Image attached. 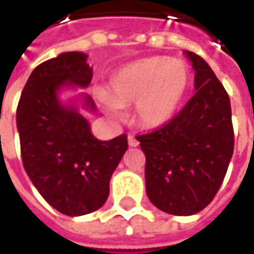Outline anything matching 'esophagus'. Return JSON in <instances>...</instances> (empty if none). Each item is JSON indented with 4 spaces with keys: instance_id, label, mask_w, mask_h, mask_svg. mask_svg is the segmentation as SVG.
Here are the masks:
<instances>
[{
    "instance_id": "1",
    "label": "esophagus",
    "mask_w": 254,
    "mask_h": 254,
    "mask_svg": "<svg viewBox=\"0 0 254 254\" xmlns=\"http://www.w3.org/2000/svg\"><path fill=\"white\" fill-rule=\"evenodd\" d=\"M127 144H129L130 147H136V145L139 144V141H138L133 135H129V136H127Z\"/></svg>"
}]
</instances>
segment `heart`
<instances>
[{
    "instance_id": "b5f03b06",
    "label": "heart",
    "mask_w": 254,
    "mask_h": 254,
    "mask_svg": "<svg viewBox=\"0 0 254 254\" xmlns=\"http://www.w3.org/2000/svg\"><path fill=\"white\" fill-rule=\"evenodd\" d=\"M191 82L190 69L184 62L171 57H151L121 69L110 80V112L118 107L135 106L139 125L157 127L168 124L179 110Z\"/></svg>"
}]
</instances>
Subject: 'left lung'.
<instances>
[{"mask_svg":"<svg viewBox=\"0 0 254 254\" xmlns=\"http://www.w3.org/2000/svg\"><path fill=\"white\" fill-rule=\"evenodd\" d=\"M185 56L195 70V94L168 124L136 136L150 201L177 216L198 213L213 200L234 153L228 94L200 56Z\"/></svg>","mask_w":254,"mask_h":254,"instance_id":"8db88e82","label":"left lung"}]
</instances>
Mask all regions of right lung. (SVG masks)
I'll use <instances>...</instances> for the list:
<instances>
[{
    "label": "right lung",
    "instance_id": "obj_1",
    "mask_svg": "<svg viewBox=\"0 0 254 254\" xmlns=\"http://www.w3.org/2000/svg\"><path fill=\"white\" fill-rule=\"evenodd\" d=\"M86 54L72 51L50 59L30 73L17 106V130L26 174L45 201L67 216L100 209L109 182L127 150V135L100 141L75 106L59 100L63 86L86 88L92 69ZM83 107L94 112L91 97Z\"/></svg>",
    "mask_w": 254,
    "mask_h": 254
}]
</instances>
